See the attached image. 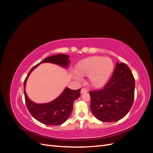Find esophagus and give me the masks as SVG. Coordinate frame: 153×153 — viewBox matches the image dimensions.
I'll return each instance as SVG.
<instances>
[{
	"label": "esophagus",
	"instance_id": "34e87169",
	"mask_svg": "<svg viewBox=\"0 0 153 153\" xmlns=\"http://www.w3.org/2000/svg\"><path fill=\"white\" fill-rule=\"evenodd\" d=\"M88 92V90L85 89V88H82V89H81V93L82 94H84V93H86V92Z\"/></svg>",
	"mask_w": 153,
	"mask_h": 153
}]
</instances>
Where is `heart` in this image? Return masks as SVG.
Masks as SVG:
<instances>
[{"label": "heart", "mask_w": 153, "mask_h": 153, "mask_svg": "<svg viewBox=\"0 0 153 153\" xmlns=\"http://www.w3.org/2000/svg\"><path fill=\"white\" fill-rule=\"evenodd\" d=\"M114 68V62L110 58L91 56L78 62L75 68V72L78 76H88L89 84L94 87L99 88L107 83ZM75 77L78 78L76 76Z\"/></svg>", "instance_id": "heart-1"}]
</instances>
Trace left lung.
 <instances>
[{
	"label": "left lung",
	"instance_id": "8db88e82",
	"mask_svg": "<svg viewBox=\"0 0 153 153\" xmlns=\"http://www.w3.org/2000/svg\"><path fill=\"white\" fill-rule=\"evenodd\" d=\"M135 81L129 68L117 62L113 75L100 90L91 91V110L100 121L115 122L123 118L134 101Z\"/></svg>",
	"mask_w": 153,
	"mask_h": 153
}]
</instances>
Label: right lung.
I'll use <instances>...</instances> for the list:
<instances>
[{
	"mask_svg": "<svg viewBox=\"0 0 153 153\" xmlns=\"http://www.w3.org/2000/svg\"><path fill=\"white\" fill-rule=\"evenodd\" d=\"M43 62L53 63L66 68L69 64V55L58 54L46 58L42 62L34 66L30 69L25 78L24 84L25 103L30 114L41 123L57 126L62 124L67 121L73 110L74 101L79 98L80 96L81 89L71 90L69 88H66L57 99L48 103L38 104L32 102L28 98L25 91L26 82L30 73L39 64Z\"/></svg>",
	"mask_w": 153,
	"mask_h": 153,
	"instance_id": "obj_1",
	"label": "right lung"
}]
</instances>
